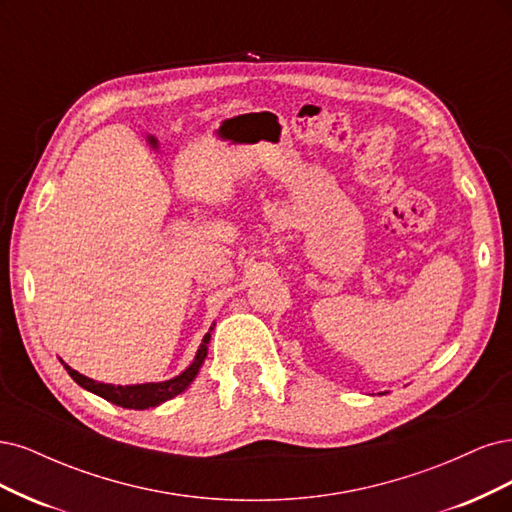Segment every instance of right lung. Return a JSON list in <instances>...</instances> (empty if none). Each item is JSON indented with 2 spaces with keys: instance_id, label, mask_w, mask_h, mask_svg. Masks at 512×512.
I'll use <instances>...</instances> for the list:
<instances>
[{
  "instance_id": "add662e5",
  "label": "right lung",
  "mask_w": 512,
  "mask_h": 512,
  "mask_svg": "<svg viewBox=\"0 0 512 512\" xmlns=\"http://www.w3.org/2000/svg\"><path fill=\"white\" fill-rule=\"evenodd\" d=\"M208 342H210V334L204 336L200 349H197V355L193 359V364L180 374V376H174L170 378V381H163V383H146V385H104V383H97L93 381V378H87L78 374L76 370H72L68 364H63V368L68 370V374L74 378V381L85 387L87 391L100 395V398L117 404V406H123V408H134V410H144V408H153V406H159L161 402H166L170 398H174V395L183 393L191 381L195 378V374L200 372L204 359L208 355Z\"/></svg>"
}]
</instances>
